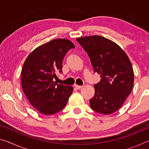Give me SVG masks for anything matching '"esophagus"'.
I'll return each instance as SVG.
<instances>
[{
	"mask_svg": "<svg viewBox=\"0 0 149 149\" xmlns=\"http://www.w3.org/2000/svg\"><path fill=\"white\" fill-rule=\"evenodd\" d=\"M74 87L75 88H76L77 89H80L83 87V86H81V85H74Z\"/></svg>",
	"mask_w": 149,
	"mask_h": 149,
	"instance_id": "34e87169",
	"label": "esophagus"
}]
</instances>
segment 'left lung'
Here are the masks:
<instances>
[{"instance_id":"8db88e82","label":"left lung","mask_w":149,"mask_h":149,"mask_svg":"<svg viewBox=\"0 0 149 149\" xmlns=\"http://www.w3.org/2000/svg\"><path fill=\"white\" fill-rule=\"evenodd\" d=\"M87 52L95 72L101 79L94 85L91 108L102 114L120 109L132 92L134 73L127 55L114 42L99 35L76 39Z\"/></svg>"}]
</instances>
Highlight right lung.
<instances>
[{
	"instance_id": "1",
	"label": "right lung",
	"mask_w": 149,
	"mask_h": 149,
	"mask_svg": "<svg viewBox=\"0 0 149 149\" xmlns=\"http://www.w3.org/2000/svg\"><path fill=\"white\" fill-rule=\"evenodd\" d=\"M74 48L68 39H54L36 48L25 60L21 75L22 89L41 114H56L66 105L73 87L57 84L53 79L56 72H62L65 54Z\"/></svg>"
}]
</instances>
